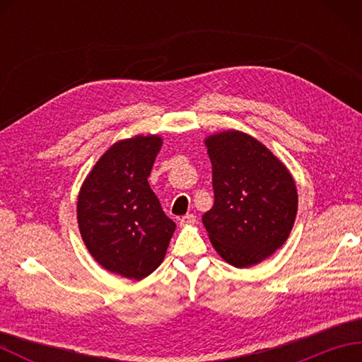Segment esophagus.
<instances>
[{
    "label": "esophagus",
    "instance_id": "esophagus-1",
    "mask_svg": "<svg viewBox=\"0 0 362 362\" xmlns=\"http://www.w3.org/2000/svg\"><path fill=\"white\" fill-rule=\"evenodd\" d=\"M180 227H191V226H194L196 224V216L194 214H187V216H183L182 219H180Z\"/></svg>",
    "mask_w": 362,
    "mask_h": 362
}]
</instances>
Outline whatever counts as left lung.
Masks as SVG:
<instances>
[{"label":"left lung","instance_id":"8db88e82","mask_svg":"<svg viewBox=\"0 0 362 362\" xmlns=\"http://www.w3.org/2000/svg\"><path fill=\"white\" fill-rule=\"evenodd\" d=\"M213 166L214 205L202 216L214 250L226 263H263L286 243L294 227L298 194L286 165L241 130L205 136Z\"/></svg>","mask_w":362,"mask_h":362}]
</instances>
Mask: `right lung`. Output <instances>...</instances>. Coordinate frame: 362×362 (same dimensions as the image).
Segmentation results:
<instances>
[{
    "label": "right lung",
    "instance_id": "1",
    "mask_svg": "<svg viewBox=\"0 0 362 362\" xmlns=\"http://www.w3.org/2000/svg\"><path fill=\"white\" fill-rule=\"evenodd\" d=\"M161 146L158 134L118 140L79 189L76 213L83 244L105 271L129 280H143L163 263L175 230L148 182Z\"/></svg>",
    "mask_w": 362,
    "mask_h": 362
}]
</instances>
